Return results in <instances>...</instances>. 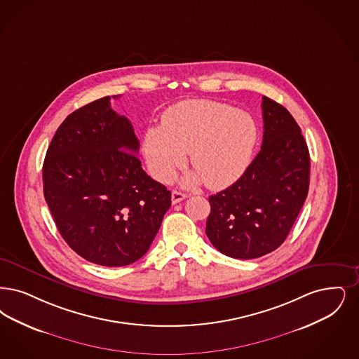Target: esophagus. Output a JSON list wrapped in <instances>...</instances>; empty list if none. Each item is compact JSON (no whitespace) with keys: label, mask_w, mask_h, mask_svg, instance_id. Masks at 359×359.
Returning a JSON list of instances; mask_svg holds the SVG:
<instances>
[{"label":"esophagus","mask_w":359,"mask_h":359,"mask_svg":"<svg viewBox=\"0 0 359 359\" xmlns=\"http://www.w3.org/2000/svg\"><path fill=\"white\" fill-rule=\"evenodd\" d=\"M186 198V194H183V192H180V191H172V204L180 203V201H184Z\"/></svg>","instance_id":"esophagus-1"}]
</instances>
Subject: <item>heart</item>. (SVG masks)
I'll return each instance as SVG.
<instances>
[{
    "label": "heart",
    "mask_w": 359,
    "mask_h": 359,
    "mask_svg": "<svg viewBox=\"0 0 359 359\" xmlns=\"http://www.w3.org/2000/svg\"><path fill=\"white\" fill-rule=\"evenodd\" d=\"M257 140L258 127L250 114L217 101H183L164 114L160 128L145 132L144 158L151 175L167 182L189 152L195 172L187 182L203 179L210 188H223L247 170Z\"/></svg>",
    "instance_id": "heart-1"
}]
</instances>
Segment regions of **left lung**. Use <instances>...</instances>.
<instances>
[{
	"mask_svg": "<svg viewBox=\"0 0 359 359\" xmlns=\"http://www.w3.org/2000/svg\"><path fill=\"white\" fill-rule=\"evenodd\" d=\"M263 143L243 175L210 196L205 233L222 254L255 259L273 252L291 230L307 198L310 155L286 108L263 96Z\"/></svg>",
	"mask_w": 359,
	"mask_h": 359,
	"instance_id": "1",
	"label": "left lung"
}]
</instances>
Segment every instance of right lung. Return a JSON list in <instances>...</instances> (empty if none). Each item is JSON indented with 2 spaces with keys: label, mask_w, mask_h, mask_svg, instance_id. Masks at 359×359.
<instances>
[{
  "label": "right lung",
  "mask_w": 359,
  "mask_h": 359,
  "mask_svg": "<svg viewBox=\"0 0 359 359\" xmlns=\"http://www.w3.org/2000/svg\"><path fill=\"white\" fill-rule=\"evenodd\" d=\"M109 100L86 104L58 127L43 160V196L76 254L121 267L148 251L171 192L142 168L133 127Z\"/></svg>",
  "instance_id": "1"
}]
</instances>
